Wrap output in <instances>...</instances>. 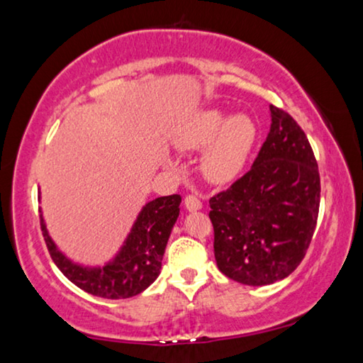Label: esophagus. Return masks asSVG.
Here are the masks:
<instances>
[{
    "label": "esophagus",
    "mask_w": 363,
    "mask_h": 363,
    "mask_svg": "<svg viewBox=\"0 0 363 363\" xmlns=\"http://www.w3.org/2000/svg\"><path fill=\"white\" fill-rule=\"evenodd\" d=\"M184 206H186L187 211L194 212V211H201L202 202L197 196H194V194H189V196L184 197Z\"/></svg>",
    "instance_id": "1"
}]
</instances>
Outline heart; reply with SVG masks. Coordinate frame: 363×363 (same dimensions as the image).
Listing matches in <instances>:
<instances>
[{
  "label": "heart",
  "instance_id": "heart-1",
  "mask_svg": "<svg viewBox=\"0 0 363 363\" xmlns=\"http://www.w3.org/2000/svg\"><path fill=\"white\" fill-rule=\"evenodd\" d=\"M218 108L194 113L176 138L182 150L209 145L202 155V171L213 182L230 181L242 171L257 141V125L248 115H233Z\"/></svg>",
  "mask_w": 363,
  "mask_h": 363
}]
</instances>
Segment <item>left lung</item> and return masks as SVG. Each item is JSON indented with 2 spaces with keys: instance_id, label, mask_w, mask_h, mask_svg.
<instances>
[{
  "instance_id": "8db88e82",
  "label": "left lung",
  "mask_w": 363,
  "mask_h": 363,
  "mask_svg": "<svg viewBox=\"0 0 363 363\" xmlns=\"http://www.w3.org/2000/svg\"><path fill=\"white\" fill-rule=\"evenodd\" d=\"M269 111L272 130L252 169L208 201L217 267L250 286L279 281L299 267L319 216L320 177L308 136L288 111Z\"/></svg>"
}]
</instances>
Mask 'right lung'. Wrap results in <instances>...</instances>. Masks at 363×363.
<instances>
[{"label": "right lung", "mask_w": 363, "mask_h": 363, "mask_svg": "<svg viewBox=\"0 0 363 363\" xmlns=\"http://www.w3.org/2000/svg\"><path fill=\"white\" fill-rule=\"evenodd\" d=\"M179 194L147 202L118 257L104 268H82L55 248L40 217V230L50 258L75 286L99 298L126 299L140 294L161 272L162 255L172 227L179 217Z\"/></svg>", "instance_id": "add662e5"}]
</instances>
